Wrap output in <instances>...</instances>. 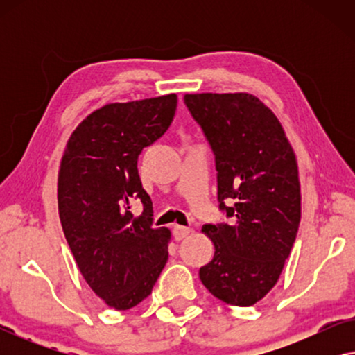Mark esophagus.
Returning <instances> with one entry per match:
<instances>
[{
	"mask_svg": "<svg viewBox=\"0 0 355 355\" xmlns=\"http://www.w3.org/2000/svg\"><path fill=\"white\" fill-rule=\"evenodd\" d=\"M191 232H192V230H191V227H187V226H176V227H174V237H176V241L186 239V237L191 234Z\"/></svg>",
	"mask_w": 355,
	"mask_h": 355,
	"instance_id": "obj_1",
	"label": "esophagus"
}]
</instances>
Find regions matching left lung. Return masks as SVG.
<instances>
[{"instance_id":"left-lung-1","label":"left lung","mask_w":355,"mask_h":355,"mask_svg":"<svg viewBox=\"0 0 355 355\" xmlns=\"http://www.w3.org/2000/svg\"><path fill=\"white\" fill-rule=\"evenodd\" d=\"M215 155L218 202L231 223L205 225L213 260L198 271L223 302L249 307L278 281L300 223L297 162L284 129L250 94H187Z\"/></svg>"}]
</instances>
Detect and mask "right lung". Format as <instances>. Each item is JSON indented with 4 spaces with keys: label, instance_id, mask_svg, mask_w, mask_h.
<instances>
[{
    "label": "right lung",
    "instance_id": "obj_1",
    "mask_svg": "<svg viewBox=\"0 0 355 355\" xmlns=\"http://www.w3.org/2000/svg\"><path fill=\"white\" fill-rule=\"evenodd\" d=\"M169 94L94 111L67 140L58 176V208L66 241L92 291L116 310L152 294L168 261V227H153L152 198L137 159L173 123ZM139 200L144 211L134 217Z\"/></svg>",
    "mask_w": 355,
    "mask_h": 355
}]
</instances>
